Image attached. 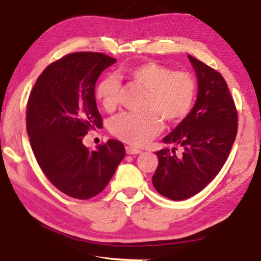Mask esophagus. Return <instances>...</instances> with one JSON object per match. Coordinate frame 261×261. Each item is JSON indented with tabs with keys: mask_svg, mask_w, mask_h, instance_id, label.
Listing matches in <instances>:
<instances>
[{
	"mask_svg": "<svg viewBox=\"0 0 261 261\" xmlns=\"http://www.w3.org/2000/svg\"><path fill=\"white\" fill-rule=\"evenodd\" d=\"M126 152L128 153V155H138V153H141L142 151H141L140 149L135 148V147L127 146V147H126Z\"/></svg>",
	"mask_w": 261,
	"mask_h": 261,
	"instance_id": "obj_1",
	"label": "esophagus"
}]
</instances>
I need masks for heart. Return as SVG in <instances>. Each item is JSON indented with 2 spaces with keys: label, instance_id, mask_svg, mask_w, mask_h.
<instances>
[{
  "label": "heart",
  "instance_id": "obj_1",
  "mask_svg": "<svg viewBox=\"0 0 261 261\" xmlns=\"http://www.w3.org/2000/svg\"><path fill=\"white\" fill-rule=\"evenodd\" d=\"M135 83L147 89L142 113L121 112L111 119L110 129L127 143L142 146L161 133L162 117L168 121L180 120L193 105L196 82L186 70H172L159 62H146L128 72ZM101 106L112 110L121 98V83L115 75L102 79L96 89Z\"/></svg>",
  "mask_w": 261,
  "mask_h": 261
}]
</instances>
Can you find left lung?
Listing matches in <instances>:
<instances>
[{"label": "left lung", "mask_w": 261, "mask_h": 261, "mask_svg": "<svg viewBox=\"0 0 261 261\" xmlns=\"http://www.w3.org/2000/svg\"><path fill=\"white\" fill-rule=\"evenodd\" d=\"M198 76V97L189 115L163 142L182 147L156 151L159 166L152 176L156 191L174 201L198 194L220 172L234 142L237 110L227 82L219 71L189 55Z\"/></svg>", "instance_id": "obj_1"}]
</instances>
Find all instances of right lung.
<instances>
[{"label": "right lung", "instance_id": "add662e5", "mask_svg": "<svg viewBox=\"0 0 261 261\" xmlns=\"http://www.w3.org/2000/svg\"><path fill=\"white\" fill-rule=\"evenodd\" d=\"M117 60L96 52L68 54L50 63L30 93L27 130L47 179L62 193L87 200L105 189L126 150L118 140L89 150L84 135L99 128L95 85Z\"/></svg>", "mask_w": 261, "mask_h": 261}]
</instances>
